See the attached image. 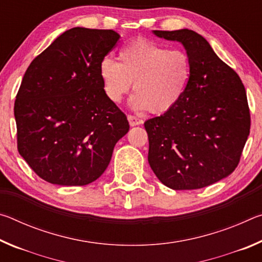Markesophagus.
Masks as SVG:
<instances>
[{
	"label": "esophagus",
	"instance_id": "esophagus-1",
	"mask_svg": "<svg viewBox=\"0 0 262 262\" xmlns=\"http://www.w3.org/2000/svg\"><path fill=\"white\" fill-rule=\"evenodd\" d=\"M128 121H129V125L133 127V126H139V125H142L143 123V120L140 118L137 117H134V115H128Z\"/></svg>",
	"mask_w": 262,
	"mask_h": 262
}]
</instances>
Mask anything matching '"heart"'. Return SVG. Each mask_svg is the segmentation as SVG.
Returning <instances> with one entry per match:
<instances>
[{
    "instance_id": "b5f03b06",
    "label": "heart",
    "mask_w": 262,
    "mask_h": 262,
    "mask_svg": "<svg viewBox=\"0 0 262 262\" xmlns=\"http://www.w3.org/2000/svg\"><path fill=\"white\" fill-rule=\"evenodd\" d=\"M190 75L187 53L168 50L147 39H136L123 47L119 62L104 57L99 64L104 92L112 103H120L134 83L130 106L155 114L166 113L177 106L187 90Z\"/></svg>"
}]
</instances>
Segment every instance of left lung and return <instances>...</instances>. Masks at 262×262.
I'll list each match as a JSON object with an SVG mask.
<instances>
[{"label":"left lung","instance_id":"1","mask_svg":"<svg viewBox=\"0 0 262 262\" xmlns=\"http://www.w3.org/2000/svg\"><path fill=\"white\" fill-rule=\"evenodd\" d=\"M154 34L183 43L192 75L177 106L144 122L148 162L167 187L203 188L231 174L241 161L251 127L245 88L202 35L188 29Z\"/></svg>","mask_w":262,"mask_h":262}]
</instances>
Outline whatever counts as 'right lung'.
Here are the masks:
<instances>
[{
    "mask_svg": "<svg viewBox=\"0 0 262 262\" xmlns=\"http://www.w3.org/2000/svg\"><path fill=\"white\" fill-rule=\"evenodd\" d=\"M119 39L113 30L73 28L25 72L14 108L17 148L47 183L84 186L98 179L129 130L99 76L101 60Z\"/></svg>",
    "mask_w": 262,
    "mask_h": 262,
    "instance_id": "right-lung-1",
    "label": "right lung"
}]
</instances>
